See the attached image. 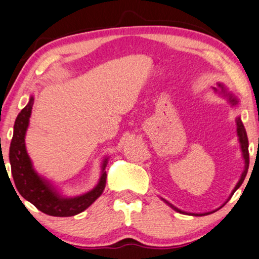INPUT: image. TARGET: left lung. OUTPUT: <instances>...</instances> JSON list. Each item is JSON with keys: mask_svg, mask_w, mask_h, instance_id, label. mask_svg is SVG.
<instances>
[{"mask_svg": "<svg viewBox=\"0 0 259 259\" xmlns=\"http://www.w3.org/2000/svg\"><path fill=\"white\" fill-rule=\"evenodd\" d=\"M218 87H219V89H218L217 87H212V90H214L215 92H217V93L219 94V96L222 97V98H225V99L227 100L228 103L231 104V106H232V107H237V106L239 105V100H238V98L235 97L234 94H232L231 92H228V91H227V88H226V87L224 86V84H222V83H218ZM235 123H237V135H238V140H239V145H240L241 155H243V159H244V163H245V166H244V171H243V173H241V176H240V179H239V182L237 183V185L234 186V189L232 190V192H231L230 197L227 198V201H226V202L224 203V204L221 205L220 208L224 207V205L226 204V203L228 202V199H230V198L232 197V195H233L234 192L237 191V190H238L239 188H240V185L243 184V182H244L245 177H246V175H247V169H248V140H247V135H246V130H245L244 124H243V122H241L240 116H239V117H237V118H235ZM161 199H162L163 202L166 203V204L169 205V207H171V208L173 209V210H176V211L181 212V214L192 215V217H204V215H209V214H211V212H215L217 210H219V209H220V208H218V209H215V210L207 211V212H199V214H197V212H188V211L181 210V209H178L177 207H175V205L171 204V203H169L168 201H166L165 198H162V197H161Z\"/></svg>", "mask_w": 259, "mask_h": 259, "instance_id": "8db88e82", "label": "left lung"}]
</instances>
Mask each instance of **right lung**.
<instances>
[{
	"label": "right lung",
	"instance_id": "1",
	"mask_svg": "<svg viewBox=\"0 0 259 259\" xmlns=\"http://www.w3.org/2000/svg\"><path fill=\"white\" fill-rule=\"evenodd\" d=\"M33 103L34 98L31 96L28 104L21 110L15 119L14 133L9 148V161H11L13 179L19 194L40 211L51 217H74L86 210L103 194L106 185L105 167L109 158L106 156L101 162L99 182L91 191L75 197H65L61 195V192L48 179L38 175L26 150L25 136Z\"/></svg>",
	"mask_w": 259,
	"mask_h": 259
}]
</instances>
